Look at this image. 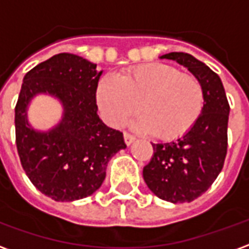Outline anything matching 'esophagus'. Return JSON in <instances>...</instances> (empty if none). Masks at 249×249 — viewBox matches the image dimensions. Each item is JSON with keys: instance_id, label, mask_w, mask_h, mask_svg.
<instances>
[{"instance_id": "obj_1", "label": "esophagus", "mask_w": 249, "mask_h": 249, "mask_svg": "<svg viewBox=\"0 0 249 249\" xmlns=\"http://www.w3.org/2000/svg\"><path fill=\"white\" fill-rule=\"evenodd\" d=\"M124 140H125V144H126V145H130V144H132V142L136 140V137L133 135H129V133H126V132H125Z\"/></svg>"}]
</instances>
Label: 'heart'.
<instances>
[{
	"label": "heart",
	"instance_id": "b5f03b06",
	"mask_svg": "<svg viewBox=\"0 0 249 249\" xmlns=\"http://www.w3.org/2000/svg\"><path fill=\"white\" fill-rule=\"evenodd\" d=\"M97 104L109 125L119 128L133 116L136 129L171 140L197 121L204 107L201 82L175 66L146 64L123 71L119 80L105 77L98 84Z\"/></svg>",
	"mask_w": 249,
	"mask_h": 249
}]
</instances>
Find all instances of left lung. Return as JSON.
<instances>
[{"label":"left lung","mask_w":249,"mask_h":249,"mask_svg":"<svg viewBox=\"0 0 249 249\" xmlns=\"http://www.w3.org/2000/svg\"><path fill=\"white\" fill-rule=\"evenodd\" d=\"M160 58L185 66L201 82L204 107L197 121L183 137L152 144L153 156L142 169V178L161 200L191 203L213 184L223 169L230 104L220 77L204 62L183 52H172Z\"/></svg>","instance_id":"obj_1"}]
</instances>
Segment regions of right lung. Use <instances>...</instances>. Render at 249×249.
Instances as JSON below:
<instances>
[{"label":"right lung","mask_w":249,"mask_h":249,"mask_svg":"<svg viewBox=\"0 0 249 249\" xmlns=\"http://www.w3.org/2000/svg\"><path fill=\"white\" fill-rule=\"evenodd\" d=\"M71 53L41 62L24 77L16 105V144L26 176L56 201L88 197L101 187L109 160L126 145L120 130L97 114L96 90L103 71ZM37 94L56 97L64 108L62 121L48 132L36 131L26 117Z\"/></svg>","instance_id":"1"}]
</instances>
